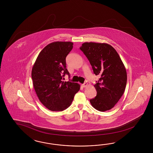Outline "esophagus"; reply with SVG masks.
<instances>
[{"mask_svg":"<svg viewBox=\"0 0 153 153\" xmlns=\"http://www.w3.org/2000/svg\"><path fill=\"white\" fill-rule=\"evenodd\" d=\"M88 83H87V82H85V83L82 84V86L83 88H86V87H87V86H88Z\"/></svg>","mask_w":153,"mask_h":153,"instance_id":"1","label":"esophagus"}]
</instances>
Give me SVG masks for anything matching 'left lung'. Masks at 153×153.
<instances>
[{"label": "left lung", "instance_id": "8db88e82", "mask_svg": "<svg viewBox=\"0 0 153 153\" xmlns=\"http://www.w3.org/2000/svg\"><path fill=\"white\" fill-rule=\"evenodd\" d=\"M88 58L94 73L100 78L94 85L97 94L90 102L100 111L111 109L123 94L127 72L120 56L106 43L84 42L79 48Z\"/></svg>", "mask_w": 153, "mask_h": 153}]
</instances>
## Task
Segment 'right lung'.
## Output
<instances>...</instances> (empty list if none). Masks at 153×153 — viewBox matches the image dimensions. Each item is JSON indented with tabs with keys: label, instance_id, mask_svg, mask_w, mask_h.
<instances>
[{
	"label": "right lung",
	"instance_id": "1",
	"mask_svg": "<svg viewBox=\"0 0 153 153\" xmlns=\"http://www.w3.org/2000/svg\"><path fill=\"white\" fill-rule=\"evenodd\" d=\"M70 42H56L46 45L37 56L31 77L37 97L51 111H62L70 107L80 88L77 83L63 81L66 68L65 58L73 48Z\"/></svg>",
	"mask_w": 153,
	"mask_h": 153
}]
</instances>
